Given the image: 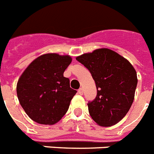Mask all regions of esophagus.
<instances>
[{
    "label": "esophagus",
    "instance_id": "34e87169",
    "mask_svg": "<svg viewBox=\"0 0 154 154\" xmlns=\"http://www.w3.org/2000/svg\"><path fill=\"white\" fill-rule=\"evenodd\" d=\"M78 93H79L80 95H83V88H80V89L78 90Z\"/></svg>",
    "mask_w": 154,
    "mask_h": 154
}]
</instances>
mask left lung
<instances>
[{
  "mask_svg": "<svg viewBox=\"0 0 154 154\" xmlns=\"http://www.w3.org/2000/svg\"><path fill=\"white\" fill-rule=\"evenodd\" d=\"M76 59L90 71L97 86V97L88 103L92 119L101 127L118 123L133 103L138 84L135 69L108 48L97 49Z\"/></svg>",
  "mask_w": 154,
  "mask_h": 154,
  "instance_id": "8db88e82",
  "label": "left lung"
}]
</instances>
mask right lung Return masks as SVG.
I'll list each match as a JSON object with an SVG mask.
<instances>
[{
    "mask_svg": "<svg viewBox=\"0 0 154 154\" xmlns=\"http://www.w3.org/2000/svg\"><path fill=\"white\" fill-rule=\"evenodd\" d=\"M71 62L69 55L44 54L33 60L20 75L16 85L17 97L33 121L54 125L67 112L77 93L63 75Z\"/></svg>",
    "mask_w": 154,
    "mask_h": 154,
    "instance_id": "1",
    "label": "right lung"
}]
</instances>
